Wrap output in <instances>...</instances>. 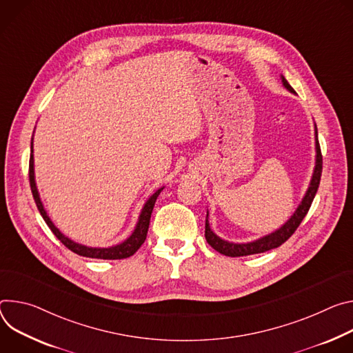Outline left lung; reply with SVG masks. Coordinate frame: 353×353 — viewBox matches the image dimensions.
<instances>
[{
	"instance_id": "left-lung-1",
	"label": "left lung",
	"mask_w": 353,
	"mask_h": 353,
	"mask_svg": "<svg viewBox=\"0 0 353 353\" xmlns=\"http://www.w3.org/2000/svg\"><path fill=\"white\" fill-rule=\"evenodd\" d=\"M282 83L286 90H289L290 92H294L283 75H282ZM314 130H316V152H317L316 154V167H314V172H312L311 181H310V186L304 194L301 203L297 206L296 212L293 213V216L281 228L268 234V236H263L251 243L239 244V243H228L225 240H221L219 236H216V234L210 230L209 220H208L209 212H208L206 225H205V237L210 247H213L217 252L227 255V256H245V255L261 254V252H265V251H269L273 248H278L293 236V232L297 230V227L305 217L312 201H314V196H316L319 185H320V179H321L323 155H321V148H320V143H319V132H317L316 125H314Z\"/></svg>"
}]
</instances>
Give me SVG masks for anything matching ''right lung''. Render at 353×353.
Segmentation results:
<instances>
[{"label": "right lung", "mask_w": 353, "mask_h": 353, "mask_svg": "<svg viewBox=\"0 0 353 353\" xmlns=\"http://www.w3.org/2000/svg\"><path fill=\"white\" fill-rule=\"evenodd\" d=\"M29 182H30V190L33 194V199L36 202V206L41 212L43 220L46 221V224L49 225V228L53 231L54 236L72 252H75L77 255L81 256H87V258H97V259H125L132 256L140 247L141 244L145 241L147 237V231H148V225H150V217L155 205L157 198L161 193V190L164 189L160 188L159 190H155V193H152L151 196L148 198V201L144 203L141 213L139 216V221L136 224L134 231L132 232V236L125 240L123 243L113 245V247H108V248H92V247H87L83 244L74 243L72 240H70L68 237H65L64 234L53 224V221L50 220V217L48 216V212L43 208V203L41 201V196H39V192L36 188V182H34V168H33V139L30 140V160H29Z\"/></svg>", "instance_id": "1"}]
</instances>
